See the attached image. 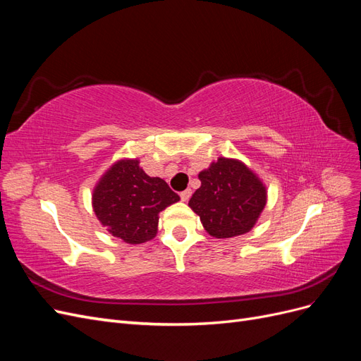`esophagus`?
Listing matches in <instances>:
<instances>
[{"instance_id": "1", "label": "esophagus", "mask_w": 361, "mask_h": 361, "mask_svg": "<svg viewBox=\"0 0 361 361\" xmlns=\"http://www.w3.org/2000/svg\"><path fill=\"white\" fill-rule=\"evenodd\" d=\"M191 194H192V191H191L190 188H187L185 191H182V192H180V199H182V202H188V200H190V197H191Z\"/></svg>"}]
</instances>
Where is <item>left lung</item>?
<instances>
[{"mask_svg":"<svg viewBox=\"0 0 361 361\" xmlns=\"http://www.w3.org/2000/svg\"><path fill=\"white\" fill-rule=\"evenodd\" d=\"M202 182L188 202L204 231L224 239L244 235L257 223L268 200L265 183L243 161L220 157L199 173Z\"/></svg>","mask_w":361,"mask_h":361,"instance_id":"1","label":"left lung"}]
</instances>
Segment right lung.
Returning <instances> with one entry per match:
<instances>
[{
    "mask_svg": "<svg viewBox=\"0 0 361 361\" xmlns=\"http://www.w3.org/2000/svg\"><path fill=\"white\" fill-rule=\"evenodd\" d=\"M161 178H150L135 158L116 161L92 194V206L99 223L126 244H143L157 236L159 212L179 202Z\"/></svg>",
    "mask_w": 361,
    "mask_h": 361,
    "instance_id": "1",
    "label": "right lung"
}]
</instances>
